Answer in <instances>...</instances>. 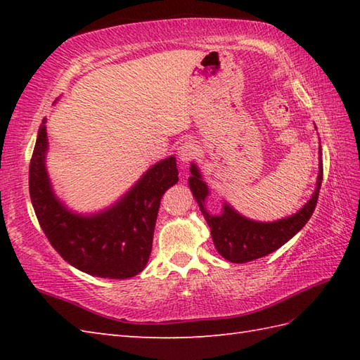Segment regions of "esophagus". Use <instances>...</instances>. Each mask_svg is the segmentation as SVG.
<instances>
[{
	"label": "esophagus",
	"instance_id": "esophagus-1",
	"mask_svg": "<svg viewBox=\"0 0 360 360\" xmlns=\"http://www.w3.org/2000/svg\"><path fill=\"white\" fill-rule=\"evenodd\" d=\"M178 159L181 160V164H188L190 160H192L195 156H196V147L195 143L192 142H184L181 145V147L178 148Z\"/></svg>",
	"mask_w": 360,
	"mask_h": 360
}]
</instances>
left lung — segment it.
I'll list each match as a JSON object with an SVG mask.
<instances>
[{
    "label": "left lung",
    "mask_w": 360,
    "mask_h": 360,
    "mask_svg": "<svg viewBox=\"0 0 360 360\" xmlns=\"http://www.w3.org/2000/svg\"><path fill=\"white\" fill-rule=\"evenodd\" d=\"M190 173L192 176L188 178V187L192 190L193 198L200 205L205 221H207L213 244H215L219 255L231 263H248L280 249L283 244L300 232L303 226L309 221L311 215L314 213L320 186H322V147L319 145V174L314 193L309 198V201L290 217L269 221V223L243 217L224 200L221 213L212 215L205 209V200L210 195V190L195 162L190 165Z\"/></svg>",
    "instance_id": "left-lung-1"
}]
</instances>
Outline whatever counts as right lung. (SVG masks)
I'll list each match as a JSON object with an SVG mask.
<instances>
[{
    "label": "right lung",
    "mask_w": 360,
    "mask_h": 360,
    "mask_svg": "<svg viewBox=\"0 0 360 360\" xmlns=\"http://www.w3.org/2000/svg\"><path fill=\"white\" fill-rule=\"evenodd\" d=\"M46 119L38 128L29 167V193L52 248L65 262L101 278H129L143 271L151 254L160 198L179 181L176 158L159 160L110 207L71 210L53 192L46 168Z\"/></svg>",
    "instance_id": "1"
}]
</instances>
